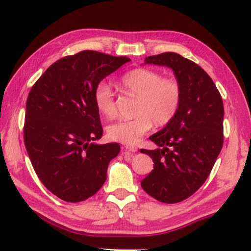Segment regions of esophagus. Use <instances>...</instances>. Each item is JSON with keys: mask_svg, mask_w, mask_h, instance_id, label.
Listing matches in <instances>:
<instances>
[{"mask_svg": "<svg viewBox=\"0 0 251 251\" xmlns=\"http://www.w3.org/2000/svg\"><path fill=\"white\" fill-rule=\"evenodd\" d=\"M125 151L126 152H130V153H136L138 150H137L136 146H126Z\"/></svg>", "mask_w": 251, "mask_h": 251, "instance_id": "34e87169", "label": "esophagus"}]
</instances>
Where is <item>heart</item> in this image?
I'll return each mask as SVG.
<instances>
[{
    "mask_svg": "<svg viewBox=\"0 0 251 251\" xmlns=\"http://www.w3.org/2000/svg\"><path fill=\"white\" fill-rule=\"evenodd\" d=\"M122 87L138 98L136 116L119 120L108 126L107 136L114 142L133 145L147 133L154 125L163 126L171 122L180 105L181 90L174 78H166L159 72L136 68L121 78ZM94 102L105 118L115 115L114 94L107 82L101 81L94 89Z\"/></svg>",
    "mask_w": 251,
    "mask_h": 251,
    "instance_id": "obj_1",
    "label": "heart"
}]
</instances>
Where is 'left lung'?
<instances>
[{"label":"left lung","mask_w":251,"mask_h":251,"mask_svg":"<svg viewBox=\"0 0 251 251\" xmlns=\"http://www.w3.org/2000/svg\"><path fill=\"white\" fill-rule=\"evenodd\" d=\"M146 64L171 68L181 99L171 122L150 137L157 149L140 150L154 162L140 185L157 201L177 203L202 186L221 153L224 106L210 76L192 60L164 52L145 58Z\"/></svg>","instance_id":"obj_1"}]
</instances>
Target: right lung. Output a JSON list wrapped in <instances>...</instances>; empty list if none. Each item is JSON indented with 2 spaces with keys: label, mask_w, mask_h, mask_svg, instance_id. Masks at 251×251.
Masks as SVG:
<instances>
[{
  "label": "right lung",
  "mask_w": 251,
  "mask_h": 251,
  "mask_svg": "<svg viewBox=\"0 0 251 251\" xmlns=\"http://www.w3.org/2000/svg\"><path fill=\"white\" fill-rule=\"evenodd\" d=\"M128 57L85 50L61 58L30 89L24 140L34 170L51 193L66 202L87 200L100 190L119 144L102 136L94 89Z\"/></svg>",
  "instance_id": "obj_1"
}]
</instances>
